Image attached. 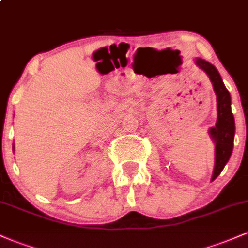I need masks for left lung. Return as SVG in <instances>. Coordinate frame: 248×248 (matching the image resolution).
Masks as SVG:
<instances>
[{"instance_id":"obj_1","label":"left lung","mask_w":248,"mask_h":248,"mask_svg":"<svg viewBox=\"0 0 248 248\" xmlns=\"http://www.w3.org/2000/svg\"><path fill=\"white\" fill-rule=\"evenodd\" d=\"M195 62L200 68L208 74L217 100V121L215 126L209 130L210 135L215 140V164L212 176L213 181L219 176L232 155L235 123L231 110L230 92L226 89L219 72L208 61L198 59Z\"/></svg>"}]
</instances>
